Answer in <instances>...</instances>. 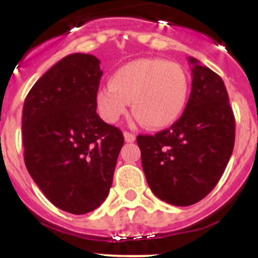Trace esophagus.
I'll return each instance as SVG.
<instances>
[{
  "label": "esophagus",
  "mask_w": 258,
  "mask_h": 258,
  "mask_svg": "<svg viewBox=\"0 0 258 258\" xmlns=\"http://www.w3.org/2000/svg\"><path fill=\"white\" fill-rule=\"evenodd\" d=\"M123 136H124V141L126 142H135V140H136V136L128 131H124Z\"/></svg>",
  "instance_id": "esophagus-1"
}]
</instances>
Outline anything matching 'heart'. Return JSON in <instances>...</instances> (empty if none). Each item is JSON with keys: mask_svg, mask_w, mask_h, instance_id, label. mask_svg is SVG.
I'll list each match as a JSON object with an SVG mask.
<instances>
[{"mask_svg": "<svg viewBox=\"0 0 258 258\" xmlns=\"http://www.w3.org/2000/svg\"><path fill=\"white\" fill-rule=\"evenodd\" d=\"M189 82L177 63L161 58H140L119 67L110 85L96 96L98 112L107 122L132 112L150 128H162L176 121L186 107Z\"/></svg>", "mask_w": 258, "mask_h": 258, "instance_id": "obj_1", "label": "heart"}]
</instances>
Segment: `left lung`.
I'll list each match as a JSON object with an SVG mask.
<instances>
[{"instance_id": "left-lung-1", "label": "left lung", "mask_w": 258, "mask_h": 258, "mask_svg": "<svg viewBox=\"0 0 258 258\" xmlns=\"http://www.w3.org/2000/svg\"><path fill=\"white\" fill-rule=\"evenodd\" d=\"M192 90L181 117L163 131L139 135L151 191L173 206H191L220 181L235 145V116L222 79L196 58Z\"/></svg>"}]
</instances>
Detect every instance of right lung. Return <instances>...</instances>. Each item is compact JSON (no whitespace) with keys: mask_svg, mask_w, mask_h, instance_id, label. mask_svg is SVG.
<instances>
[{"mask_svg":"<svg viewBox=\"0 0 258 258\" xmlns=\"http://www.w3.org/2000/svg\"><path fill=\"white\" fill-rule=\"evenodd\" d=\"M100 59L72 53L33 85L23 103L22 142L28 173L59 210L85 215L112 184L123 135L96 108Z\"/></svg>","mask_w":258,"mask_h":258,"instance_id":"obj_1","label":"right lung"}]
</instances>
